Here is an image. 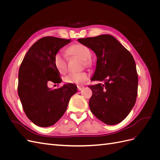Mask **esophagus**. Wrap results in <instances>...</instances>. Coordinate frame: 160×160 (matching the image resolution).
<instances>
[{
	"instance_id": "1",
	"label": "esophagus",
	"mask_w": 160,
	"mask_h": 160,
	"mask_svg": "<svg viewBox=\"0 0 160 160\" xmlns=\"http://www.w3.org/2000/svg\"><path fill=\"white\" fill-rule=\"evenodd\" d=\"M84 88V86L83 85H78L77 86V89H78L79 91H81V89H83Z\"/></svg>"
}]
</instances>
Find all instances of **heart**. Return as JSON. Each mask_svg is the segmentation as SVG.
<instances>
[{
  "label": "heart",
  "mask_w": 160,
  "mask_h": 160,
  "mask_svg": "<svg viewBox=\"0 0 160 160\" xmlns=\"http://www.w3.org/2000/svg\"><path fill=\"white\" fill-rule=\"evenodd\" d=\"M67 53L71 57H78L83 61V65L89 67L91 64V51L88 47L81 44H75L67 49ZM68 59L64 52H57L53 58V65L57 71L61 74H65L67 70ZM89 79V75L85 72H72L67 75L64 79L66 83L81 85L84 83Z\"/></svg>",
  "instance_id": "1"
}]
</instances>
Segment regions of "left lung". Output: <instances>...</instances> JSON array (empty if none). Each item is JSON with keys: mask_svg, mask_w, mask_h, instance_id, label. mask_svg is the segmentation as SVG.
I'll return each instance as SVG.
<instances>
[{"mask_svg": "<svg viewBox=\"0 0 160 160\" xmlns=\"http://www.w3.org/2000/svg\"><path fill=\"white\" fill-rule=\"evenodd\" d=\"M77 41L96 54V69L91 80L103 82L89 86L93 92L89 102L91 111L107 125L120 123L137 98L138 77L133 56L110 35Z\"/></svg>", "mask_w": 160, "mask_h": 160, "instance_id": "obj_1", "label": "left lung"}]
</instances>
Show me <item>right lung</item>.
<instances>
[{
    "mask_svg": "<svg viewBox=\"0 0 160 160\" xmlns=\"http://www.w3.org/2000/svg\"><path fill=\"white\" fill-rule=\"evenodd\" d=\"M71 42V39L53 37L41 38L28 49L19 68L18 95L27 118L39 127L54 125L65 113L72 95L77 93L74 84H65L55 89L47 85L50 81L61 82L53 58Z\"/></svg>",
    "mask_w": 160,
    "mask_h": 160,
    "instance_id": "obj_1",
    "label": "right lung"
}]
</instances>
